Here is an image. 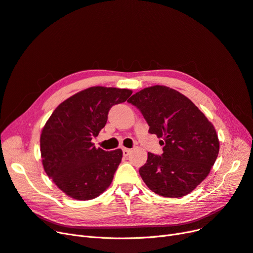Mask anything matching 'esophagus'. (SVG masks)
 I'll return each instance as SVG.
<instances>
[{
    "label": "esophagus",
    "instance_id": "obj_1",
    "mask_svg": "<svg viewBox=\"0 0 253 253\" xmlns=\"http://www.w3.org/2000/svg\"><path fill=\"white\" fill-rule=\"evenodd\" d=\"M122 153H124L125 156H128L129 153H131V150L126 149V148H124V149H122Z\"/></svg>",
    "mask_w": 253,
    "mask_h": 253
}]
</instances>
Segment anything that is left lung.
<instances>
[{"label":"left lung","instance_id":"8db88e82","mask_svg":"<svg viewBox=\"0 0 253 253\" xmlns=\"http://www.w3.org/2000/svg\"><path fill=\"white\" fill-rule=\"evenodd\" d=\"M140 111L149 133L162 138V155L148 153L139 174L165 197L189 194L208 176L219 151L213 125L179 91L164 85L143 88L127 100Z\"/></svg>","mask_w":253,"mask_h":253}]
</instances>
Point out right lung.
Segmentation results:
<instances>
[{"mask_svg":"<svg viewBox=\"0 0 253 253\" xmlns=\"http://www.w3.org/2000/svg\"><path fill=\"white\" fill-rule=\"evenodd\" d=\"M131 95V89L93 86L66 99L50 115L40 138L42 164L66 195L87 201L111 185L122 151L96 149L91 139L104 127L112 106Z\"/></svg>","mask_w":253,"mask_h":253,"instance_id":"add662e5","label":"right lung"}]
</instances>
